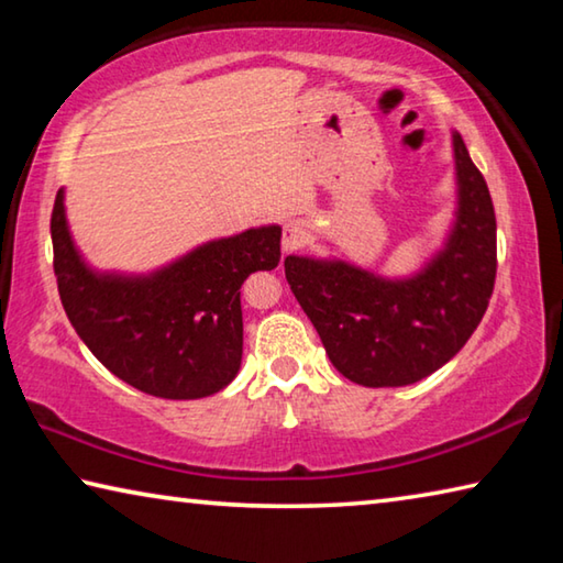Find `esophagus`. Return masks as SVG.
<instances>
[{"instance_id": "obj_1", "label": "esophagus", "mask_w": 563, "mask_h": 563, "mask_svg": "<svg viewBox=\"0 0 563 563\" xmlns=\"http://www.w3.org/2000/svg\"><path fill=\"white\" fill-rule=\"evenodd\" d=\"M308 238H310V225L305 221L285 223V228H283V251L285 253L298 251V247L308 243Z\"/></svg>"}]
</instances>
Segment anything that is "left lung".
<instances>
[{
  "label": "left lung",
  "instance_id": "obj_1",
  "mask_svg": "<svg viewBox=\"0 0 563 563\" xmlns=\"http://www.w3.org/2000/svg\"><path fill=\"white\" fill-rule=\"evenodd\" d=\"M456 211L446 243L409 278L345 261L285 258V278L340 375L402 387L450 362L479 325L497 278V218L487 180L452 133Z\"/></svg>",
  "mask_w": 563,
  "mask_h": 563
}]
</instances>
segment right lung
Here are the masks:
<instances>
[{
	"instance_id": "obj_1",
	"label": "right lung",
	"mask_w": 563,
	"mask_h": 563,
	"mask_svg": "<svg viewBox=\"0 0 563 563\" xmlns=\"http://www.w3.org/2000/svg\"><path fill=\"white\" fill-rule=\"evenodd\" d=\"M52 245L66 318L93 357L141 393L198 399L241 369V285L280 263V225L218 238L148 275L97 273L76 251L59 190Z\"/></svg>"
}]
</instances>
